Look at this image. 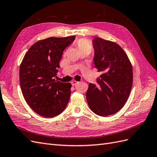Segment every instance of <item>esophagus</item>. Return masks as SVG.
<instances>
[{"label":"esophagus","mask_w":157,"mask_h":157,"mask_svg":"<svg viewBox=\"0 0 157 157\" xmlns=\"http://www.w3.org/2000/svg\"><path fill=\"white\" fill-rule=\"evenodd\" d=\"M78 81H76V80H73L72 82H71V84L73 85V86H75V85H76L77 84H78Z\"/></svg>","instance_id":"34e87169"}]
</instances>
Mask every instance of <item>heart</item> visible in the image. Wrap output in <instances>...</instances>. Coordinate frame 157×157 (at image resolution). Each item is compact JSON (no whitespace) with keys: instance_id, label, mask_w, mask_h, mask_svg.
<instances>
[{"instance_id":"1","label":"heart","mask_w":157,"mask_h":157,"mask_svg":"<svg viewBox=\"0 0 157 157\" xmlns=\"http://www.w3.org/2000/svg\"><path fill=\"white\" fill-rule=\"evenodd\" d=\"M76 46L79 51V52H87L90 53L92 50V45L88 40L86 39H79L75 43Z\"/></svg>"}]
</instances>
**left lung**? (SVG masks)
<instances>
[{"instance_id": "left-lung-1", "label": "left lung", "mask_w": 157, "mask_h": 157, "mask_svg": "<svg viewBox=\"0 0 157 157\" xmlns=\"http://www.w3.org/2000/svg\"><path fill=\"white\" fill-rule=\"evenodd\" d=\"M94 62L102 74L97 84L90 83L86 99L96 115L107 117L120 111L130 96L133 71L128 56L115 42L94 37Z\"/></svg>"}]
</instances>
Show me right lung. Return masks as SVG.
Masks as SVG:
<instances>
[{
	"instance_id": "1",
	"label": "right lung",
	"mask_w": 157,
	"mask_h": 157,
	"mask_svg": "<svg viewBox=\"0 0 157 157\" xmlns=\"http://www.w3.org/2000/svg\"><path fill=\"white\" fill-rule=\"evenodd\" d=\"M75 39V36H70L40 40L31 47L22 60L20 82L23 96L40 116H58L69 101L71 84L57 81L54 78L64 50Z\"/></svg>"
}]
</instances>
